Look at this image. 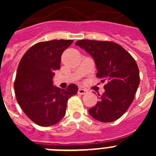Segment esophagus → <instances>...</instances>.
Wrapping results in <instances>:
<instances>
[{
  "label": "esophagus",
  "mask_w": 156,
  "mask_h": 156,
  "mask_svg": "<svg viewBox=\"0 0 156 156\" xmlns=\"http://www.w3.org/2000/svg\"><path fill=\"white\" fill-rule=\"evenodd\" d=\"M87 93V90H85V89H83V88H79V90H78V94H86Z\"/></svg>",
  "instance_id": "34e87169"
}]
</instances>
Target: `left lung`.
I'll use <instances>...</instances> for the list:
<instances>
[{"label": "left lung", "mask_w": 156, "mask_h": 156, "mask_svg": "<svg viewBox=\"0 0 156 156\" xmlns=\"http://www.w3.org/2000/svg\"><path fill=\"white\" fill-rule=\"evenodd\" d=\"M76 46L86 51L94 58L97 77L104 86L105 93L99 101L89 109L96 120L110 122L120 118L133 102L140 83L137 63L124 48L110 41L80 40Z\"/></svg>", "instance_id": "left-lung-1"}]
</instances>
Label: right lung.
Returning <instances> with one entry per match:
<instances>
[{
  "label": "right lung",
  "instance_id": "right-lung-1",
  "mask_svg": "<svg viewBox=\"0 0 156 156\" xmlns=\"http://www.w3.org/2000/svg\"><path fill=\"white\" fill-rule=\"evenodd\" d=\"M73 42L53 40L37 43L25 53L18 66L14 83L16 100L25 114L39 126H50L61 120L69 98L78 91L73 83L66 89L53 86L62 55Z\"/></svg>",
  "mask_w": 156,
  "mask_h": 156
}]
</instances>
